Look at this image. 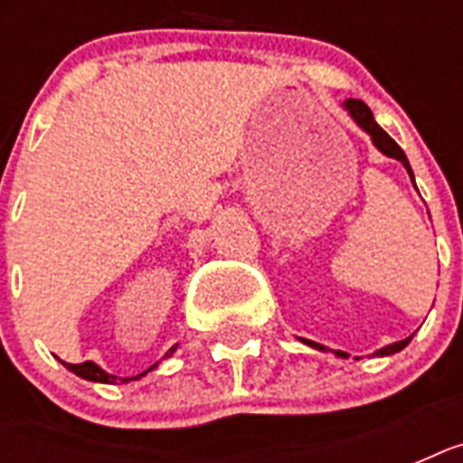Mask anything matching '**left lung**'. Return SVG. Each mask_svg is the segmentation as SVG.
<instances>
[{
	"instance_id": "obj_1",
	"label": "left lung",
	"mask_w": 463,
	"mask_h": 463,
	"mask_svg": "<svg viewBox=\"0 0 463 463\" xmlns=\"http://www.w3.org/2000/svg\"><path fill=\"white\" fill-rule=\"evenodd\" d=\"M345 110L351 112V118L355 119V122H358V125L363 127V129H365L367 134H370V137H373L374 146L380 148L382 154L389 156V158L402 160L403 167L409 170L411 180H413V170H411V165H409V158H406V154H403V151H402V146H399V144H396V141L392 139V137H389V134L384 132V129H382L380 125H377V122H374L370 108H367V105L363 103V100H345ZM413 184H416V182H413ZM303 341H305V338H303ZM409 341H411V336L403 338V341H396V344H392V345H384V348H380V351L374 353V355H392V353L406 348V344H409ZM305 344L312 345V348H319V351H324V345L315 344V341H305ZM336 355L345 358V353H341V351H336Z\"/></svg>"
}]
</instances>
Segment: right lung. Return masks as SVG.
<instances>
[{"label":"right lung","instance_id":"add662e5","mask_svg":"<svg viewBox=\"0 0 463 463\" xmlns=\"http://www.w3.org/2000/svg\"><path fill=\"white\" fill-rule=\"evenodd\" d=\"M175 348L177 345H173L170 351L165 353V355H173ZM67 365V370H71L74 374H79V377H83V380H90V382H105V384H115V382H129V380H137V377H141V374H146V373H141L137 374V377H122V380H118V377H112V374H108L105 370H100V367L96 365V363H90V360H86V363H79V365H71V363H64ZM158 365V363H156ZM154 365V367H156Z\"/></svg>","mask_w":463,"mask_h":463}]
</instances>
